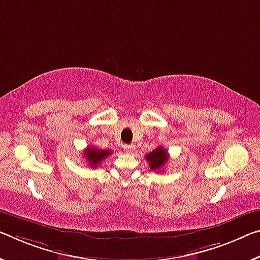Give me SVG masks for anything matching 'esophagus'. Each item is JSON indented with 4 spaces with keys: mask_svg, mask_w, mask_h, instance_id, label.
Masks as SVG:
<instances>
[{
    "mask_svg": "<svg viewBox=\"0 0 260 260\" xmlns=\"http://www.w3.org/2000/svg\"><path fill=\"white\" fill-rule=\"evenodd\" d=\"M123 149H125L126 152H132L135 149V146L134 145H126V146H123Z\"/></svg>",
    "mask_w": 260,
    "mask_h": 260,
    "instance_id": "34e87169",
    "label": "esophagus"
}]
</instances>
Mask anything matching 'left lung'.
<instances>
[{"instance_id":"8db88e82","label":"left lung","mask_w":260,"mask_h":260,"mask_svg":"<svg viewBox=\"0 0 260 260\" xmlns=\"http://www.w3.org/2000/svg\"><path fill=\"white\" fill-rule=\"evenodd\" d=\"M146 159L147 162L149 163V168L150 170L155 171V170H159L163 168L164 164L168 162L169 159V154L168 150L164 149L162 146H159L156 148V149L152 150L149 154L146 155Z\"/></svg>"}]
</instances>
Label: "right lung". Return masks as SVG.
I'll return each mask as SVG.
<instances>
[{"label": "right lung", "instance_id": "add662e5", "mask_svg": "<svg viewBox=\"0 0 260 260\" xmlns=\"http://www.w3.org/2000/svg\"><path fill=\"white\" fill-rule=\"evenodd\" d=\"M111 154H112V151L109 149L102 150V149H98V148H96L94 146H92V147L88 146V148H85V150H84V158L88 160L90 167L97 168L101 166L102 160L105 159Z\"/></svg>", "mask_w": 260, "mask_h": 260}]
</instances>
